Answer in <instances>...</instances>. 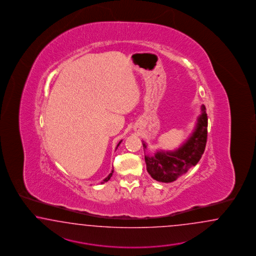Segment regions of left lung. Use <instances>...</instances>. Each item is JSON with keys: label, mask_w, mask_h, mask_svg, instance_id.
<instances>
[{"label": "left lung", "mask_w": 256, "mask_h": 256, "mask_svg": "<svg viewBox=\"0 0 256 256\" xmlns=\"http://www.w3.org/2000/svg\"><path fill=\"white\" fill-rule=\"evenodd\" d=\"M194 130L186 142L174 151H158L154 156H144L147 172L152 179L172 182L194 166L205 151L208 136V116L205 105L201 106ZM144 148L146 144L142 142Z\"/></svg>", "instance_id": "8db88e82"}]
</instances>
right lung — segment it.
Instances as JSON below:
<instances>
[{"mask_svg":"<svg viewBox=\"0 0 256 256\" xmlns=\"http://www.w3.org/2000/svg\"><path fill=\"white\" fill-rule=\"evenodd\" d=\"M121 142H122V140H120V142H118V146H116V148H118V146H119V144H121ZM112 173H114V170H112V172H110V174L108 175V177H106V178H105V179H104V180H102V184H104V182H108V180H110V177H112Z\"/></svg>","mask_w":256,"mask_h":256,"instance_id":"obj_1","label":"right lung"}]
</instances>
